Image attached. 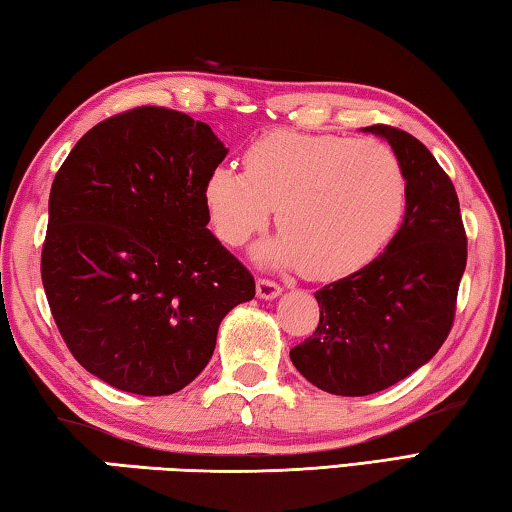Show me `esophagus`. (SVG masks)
<instances>
[{"mask_svg": "<svg viewBox=\"0 0 512 512\" xmlns=\"http://www.w3.org/2000/svg\"><path fill=\"white\" fill-rule=\"evenodd\" d=\"M257 298L262 300H273L282 293V287L280 284H275L273 280H257Z\"/></svg>", "mask_w": 512, "mask_h": 512, "instance_id": "34e87169", "label": "esophagus"}]
</instances>
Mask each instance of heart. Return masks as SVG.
<instances>
[{
    "label": "heart",
    "mask_w": 512,
    "mask_h": 512,
    "mask_svg": "<svg viewBox=\"0 0 512 512\" xmlns=\"http://www.w3.org/2000/svg\"><path fill=\"white\" fill-rule=\"evenodd\" d=\"M244 169L219 164L203 198L225 246L239 248L275 221L282 232L255 262L341 280L375 262L406 210V176L391 146L345 135L271 131L248 146Z\"/></svg>",
    "instance_id": "b5f03b06"
}]
</instances>
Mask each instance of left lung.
<instances>
[{
  "label": "left lung",
  "mask_w": 512,
  "mask_h": 512,
  "mask_svg": "<svg viewBox=\"0 0 512 512\" xmlns=\"http://www.w3.org/2000/svg\"><path fill=\"white\" fill-rule=\"evenodd\" d=\"M361 131L384 137L402 162L404 221L375 262L314 293L320 323L291 350L302 377L345 397L384 391L440 350L467 262L456 189L427 146L384 124Z\"/></svg>",
  "instance_id": "8db88e82"
}]
</instances>
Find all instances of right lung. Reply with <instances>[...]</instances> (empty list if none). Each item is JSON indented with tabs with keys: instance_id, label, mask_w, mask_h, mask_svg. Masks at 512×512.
I'll list each match as a JSON object with an SVG mask.
<instances>
[{
	"instance_id": "right-lung-1",
	"label": "right lung",
	"mask_w": 512,
	"mask_h": 512,
	"mask_svg": "<svg viewBox=\"0 0 512 512\" xmlns=\"http://www.w3.org/2000/svg\"><path fill=\"white\" fill-rule=\"evenodd\" d=\"M225 155L203 121L142 106L90 128L56 173L42 287L74 359L119 391L178 393L255 298L207 230L203 187Z\"/></svg>"
}]
</instances>
